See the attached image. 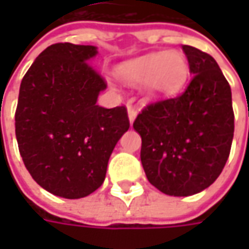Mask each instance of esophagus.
<instances>
[{
  "label": "esophagus",
  "instance_id": "obj_1",
  "mask_svg": "<svg viewBox=\"0 0 249 249\" xmlns=\"http://www.w3.org/2000/svg\"><path fill=\"white\" fill-rule=\"evenodd\" d=\"M127 115H129V120H130V124L134 122V119L137 118V110L134 109L133 107H129V109H127Z\"/></svg>",
  "mask_w": 249,
  "mask_h": 249
}]
</instances>
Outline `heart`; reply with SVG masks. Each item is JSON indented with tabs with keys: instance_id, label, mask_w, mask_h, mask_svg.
I'll return each mask as SVG.
<instances>
[{
	"instance_id": "heart-1",
	"label": "heart",
	"mask_w": 249,
	"mask_h": 249,
	"mask_svg": "<svg viewBox=\"0 0 249 249\" xmlns=\"http://www.w3.org/2000/svg\"><path fill=\"white\" fill-rule=\"evenodd\" d=\"M115 74L131 86L141 84L148 100H160L183 90L190 77V65L180 51L151 53L119 63Z\"/></svg>"
}]
</instances>
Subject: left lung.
Returning <instances> with one entry per match:
<instances>
[{
  "label": "left lung",
  "mask_w": 249,
  "mask_h": 249,
  "mask_svg": "<svg viewBox=\"0 0 249 249\" xmlns=\"http://www.w3.org/2000/svg\"><path fill=\"white\" fill-rule=\"evenodd\" d=\"M183 51L194 74L186 91L148 105L133 123L148 181L173 196H194L211 186L234 136L231 90L217 62L191 45Z\"/></svg>",
  "instance_id": "obj_1"
}]
</instances>
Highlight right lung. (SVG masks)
Here are the masks:
<instances>
[{
	"mask_svg": "<svg viewBox=\"0 0 249 249\" xmlns=\"http://www.w3.org/2000/svg\"><path fill=\"white\" fill-rule=\"evenodd\" d=\"M97 47L53 44L20 83L15 133L24 166L53 196L77 199L100 188L130 123L124 107L97 105L107 84L90 61Z\"/></svg>",
	"mask_w": 249,
	"mask_h": 249,
	"instance_id": "1",
	"label": "right lung"
}]
</instances>
